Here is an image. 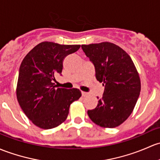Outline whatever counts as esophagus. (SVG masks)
Segmentation results:
<instances>
[{"mask_svg": "<svg viewBox=\"0 0 160 160\" xmlns=\"http://www.w3.org/2000/svg\"><path fill=\"white\" fill-rule=\"evenodd\" d=\"M87 95H88V93H86V92H82V97H87Z\"/></svg>", "mask_w": 160, "mask_h": 160, "instance_id": "1", "label": "esophagus"}]
</instances>
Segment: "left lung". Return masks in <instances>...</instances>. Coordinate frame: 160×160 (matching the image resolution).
I'll return each mask as SVG.
<instances>
[{"label": "left lung", "instance_id": "left-lung-1", "mask_svg": "<svg viewBox=\"0 0 160 160\" xmlns=\"http://www.w3.org/2000/svg\"><path fill=\"white\" fill-rule=\"evenodd\" d=\"M95 67L96 78L105 87L97 107L88 110L94 123L104 128L121 125L132 113L141 90L140 78L125 50L110 42L82 45Z\"/></svg>", "mask_w": 160, "mask_h": 160}]
</instances>
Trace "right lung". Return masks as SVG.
I'll use <instances>...</instances> for the list:
<instances>
[{
	"label": "right lung",
	"instance_id": "add662e5",
	"mask_svg": "<svg viewBox=\"0 0 160 160\" xmlns=\"http://www.w3.org/2000/svg\"><path fill=\"white\" fill-rule=\"evenodd\" d=\"M80 45H62L44 41L35 46L21 62L16 93L29 120L43 129H53L67 120L70 104L81 97L76 88H56L55 75L60 74L67 55Z\"/></svg>",
	"mask_w": 160,
	"mask_h": 160
}]
</instances>
